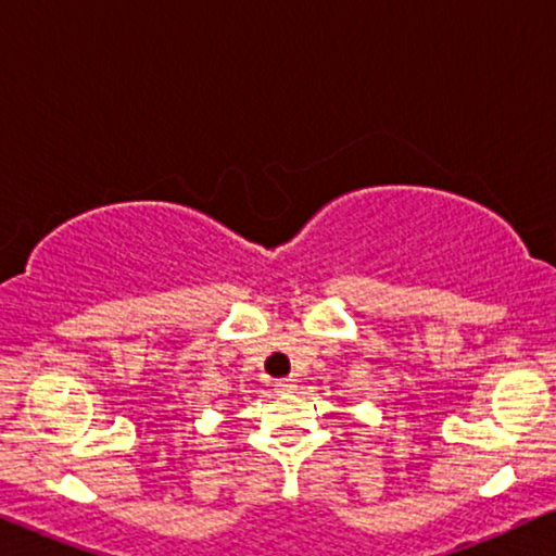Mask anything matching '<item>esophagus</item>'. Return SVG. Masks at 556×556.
<instances>
[{"label": "esophagus", "instance_id": "34e87169", "mask_svg": "<svg viewBox=\"0 0 556 556\" xmlns=\"http://www.w3.org/2000/svg\"><path fill=\"white\" fill-rule=\"evenodd\" d=\"M276 387H278V390H293L295 379H291V377H288V379H278Z\"/></svg>", "mask_w": 556, "mask_h": 556}]
</instances>
